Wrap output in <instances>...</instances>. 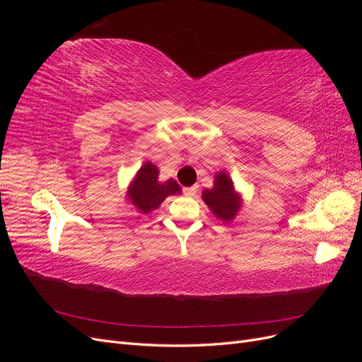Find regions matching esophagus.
Wrapping results in <instances>:
<instances>
[{"instance_id": "esophagus-1", "label": "esophagus", "mask_w": 362, "mask_h": 362, "mask_svg": "<svg viewBox=\"0 0 362 362\" xmlns=\"http://www.w3.org/2000/svg\"><path fill=\"white\" fill-rule=\"evenodd\" d=\"M182 192H184L185 196H189V198H194V196L198 194V187H196V185H193V187H185Z\"/></svg>"}]
</instances>
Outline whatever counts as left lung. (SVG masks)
Wrapping results in <instances>:
<instances>
[{"mask_svg": "<svg viewBox=\"0 0 362 362\" xmlns=\"http://www.w3.org/2000/svg\"><path fill=\"white\" fill-rule=\"evenodd\" d=\"M202 199L213 214L223 222H231L242 208V196L235 192L234 182L225 170L216 173L213 189H205Z\"/></svg>", "mask_w": 362, "mask_h": 362, "instance_id": "obj_1", "label": "left lung"}]
</instances>
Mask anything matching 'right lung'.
<instances>
[{"mask_svg":"<svg viewBox=\"0 0 362 362\" xmlns=\"http://www.w3.org/2000/svg\"><path fill=\"white\" fill-rule=\"evenodd\" d=\"M158 173L160 170L156 164L146 161L129 184L127 198L140 213L149 214L157 210L168 196L181 193V187L177 181L169 178L161 182L158 181Z\"/></svg>","mask_w":362,"mask_h":362,"instance_id":"1","label":"right lung"}]
</instances>
